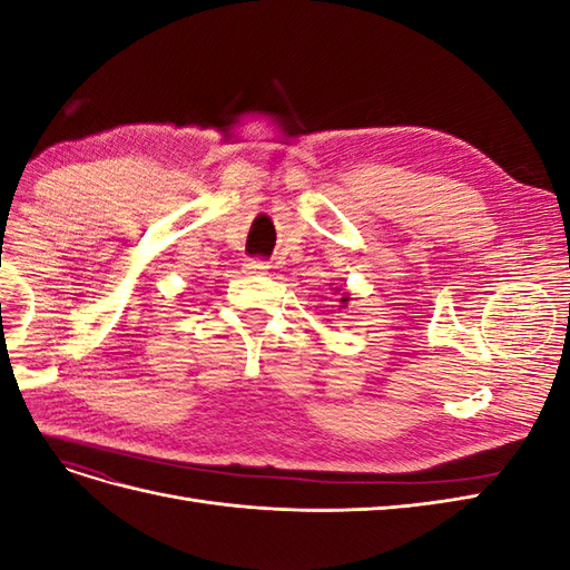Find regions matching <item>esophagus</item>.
I'll use <instances>...</instances> for the list:
<instances>
[{"label":"esophagus","mask_w":570,"mask_h":570,"mask_svg":"<svg viewBox=\"0 0 570 570\" xmlns=\"http://www.w3.org/2000/svg\"><path fill=\"white\" fill-rule=\"evenodd\" d=\"M245 271L247 273H264V271H268V264L264 262V258H249V262L245 264Z\"/></svg>","instance_id":"34e87169"}]
</instances>
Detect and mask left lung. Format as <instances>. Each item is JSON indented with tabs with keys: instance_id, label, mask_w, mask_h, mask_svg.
I'll use <instances>...</instances> for the list:
<instances>
[{
	"instance_id": "obj_1",
	"label": "left lung",
	"mask_w": 570,
	"mask_h": 570,
	"mask_svg": "<svg viewBox=\"0 0 570 570\" xmlns=\"http://www.w3.org/2000/svg\"><path fill=\"white\" fill-rule=\"evenodd\" d=\"M340 302H342V304H347V297H342V299H340Z\"/></svg>"
}]
</instances>
